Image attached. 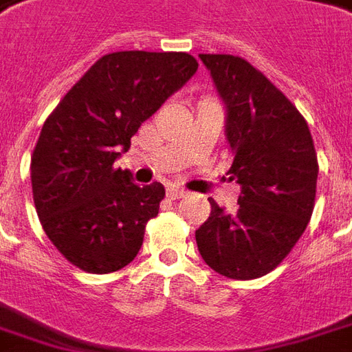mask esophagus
Instances as JSON below:
<instances>
[{
	"label": "esophagus",
	"instance_id": "1",
	"mask_svg": "<svg viewBox=\"0 0 352 352\" xmlns=\"http://www.w3.org/2000/svg\"><path fill=\"white\" fill-rule=\"evenodd\" d=\"M183 196H186V192H184L183 188H179V186H168V198H171V200H179V198H183Z\"/></svg>",
	"mask_w": 352,
	"mask_h": 352
}]
</instances>
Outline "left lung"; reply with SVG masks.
I'll list each match as a JSON object with an SVG mask.
<instances>
[{
    "mask_svg": "<svg viewBox=\"0 0 352 352\" xmlns=\"http://www.w3.org/2000/svg\"><path fill=\"white\" fill-rule=\"evenodd\" d=\"M227 104V139L234 160L228 179L242 186L238 208L210 200L196 244L208 267L232 280L269 274L286 259L311 221L318 160L296 104L248 60L200 55Z\"/></svg>",
    "mask_w": 352,
    "mask_h": 352,
    "instance_id": "obj_1",
    "label": "left lung"
}]
</instances>
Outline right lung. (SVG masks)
<instances>
[{
	"label": "right lung",
	"mask_w": 352,
	"mask_h": 352,
	"mask_svg": "<svg viewBox=\"0 0 352 352\" xmlns=\"http://www.w3.org/2000/svg\"><path fill=\"white\" fill-rule=\"evenodd\" d=\"M196 70L188 53H110L47 116L32 154V194L45 234L74 267L108 274L137 257L166 190L131 183L114 162Z\"/></svg>",
	"instance_id": "right-lung-1"
}]
</instances>
